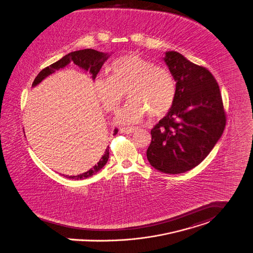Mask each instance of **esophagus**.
Listing matches in <instances>:
<instances>
[{
  "instance_id": "obj_1",
  "label": "esophagus",
  "mask_w": 253,
  "mask_h": 253,
  "mask_svg": "<svg viewBox=\"0 0 253 253\" xmlns=\"http://www.w3.org/2000/svg\"><path fill=\"white\" fill-rule=\"evenodd\" d=\"M136 129L137 128H135V127H122V128H120V132L125 133V134H130V133L135 132Z\"/></svg>"
}]
</instances>
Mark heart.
Listing matches in <instances>:
<instances>
[{
	"label": "heart",
	"mask_w": 253,
	"mask_h": 253,
	"mask_svg": "<svg viewBox=\"0 0 253 253\" xmlns=\"http://www.w3.org/2000/svg\"><path fill=\"white\" fill-rule=\"evenodd\" d=\"M110 76H99L93 86L96 96L109 112H116L126 92L128 103L117 116L121 125L140 123L149 113L166 114L176 98V83L167 69L157 67L137 55L124 56L111 65Z\"/></svg>",
	"instance_id": "1"
}]
</instances>
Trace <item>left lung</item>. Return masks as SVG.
<instances>
[{
	"instance_id": "obj_1",
	"label": "left lung",
	"mask_w": 253,
	"mask_h": 253,
	"mask_svg": "<svg viewBox=\"0 0 253 253\" xmlns=\"http://www.w3.org/2000/svg\"><path fill=\"white\" fill-rule=\"evenodd\" d=\"M163 60L176 81V98L151 130L147 159L161 172L181 174L204 161L221 137L226 117L217 82L206 68L176 51L165 52Z\"/></svg>"
}]
</instances>
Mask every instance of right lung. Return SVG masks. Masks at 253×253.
Here are the masks:
<instances>
[{"instance_id": "right-lung-1", "label": "right lung", "mask_w": 253, "mask_h": 253, "mask_svg": "<svg viewBox=\"0 0 253 253\" xmlns=\"http://www.w3.org/2000/svg\"><path fill=\"white\" fill-rule=\"evenodd\" d=\"M109 56L110 55L108 53L99 52V51H96V50H93V49H83V50H78V51L71 52L68 55L64 56L58 62L50 65L49 67H47L44 69H42L38 74L36 79L34 80L32 86L36 87L43 79H45L47 76L54 73L56 70L64 69L65 67L69 65L71 62L73 64H75L76 66H78L80 69H82L85 71H89L90 74L92 75L91 77H92V80H94L98 71L102 68L103 64L109 58ZM117 132H118V129L115 128L113 135L117 134ZM108 148L109 147L106 148L103 156L100 158L99 161L90 170H88L87 172L82 173V174L77 175V176H69V175H64V176L68 179H73V180H83V179H87L89 177H92V175L96 174L107 163L108 159H109V149Z\"/></svg>"}]
</instances>
